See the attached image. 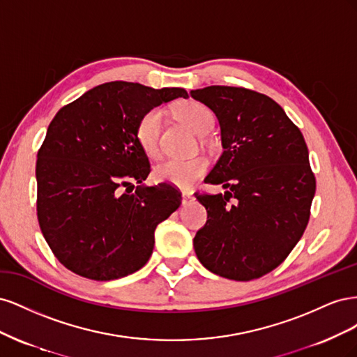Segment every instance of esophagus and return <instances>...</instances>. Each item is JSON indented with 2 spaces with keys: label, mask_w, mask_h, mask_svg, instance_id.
<instances>
[{
  "label": "esophagus",
  "mask_w": 357,
  "mask_h": 357,
  "mask_svg": "<svg viewBox=\"0 0 357 357\" xmlns=\"http://www.w3.org/2000/svg\"><path fill=\"white\" fill-rule=\"evenodd\" d=\"M192 199H193V197L190 195V193H186V192L181 193V204L183 205H188Z\"/></svg>",
  "instance_id": "esophagus-1"
}]
</instances>
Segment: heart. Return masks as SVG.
<instances>
[{
	"instance_id": "heart-1",
	"label": "heart",
	"mask_w": 357,
	"mask_h": 357,
	"mask_svg": "<svg viewBox=\"0 0 357 357\" xmlns=\"http://www.w3.org/2000/svg\"><path fill=\"white\" fill-rule=\"evenodd\" d=\"M177 117L198 135L207 134L213 128L214 116L208 107L198 101H186L176 109ZM164 112L160 109H152L144 113L135 126L137 142L150 158H156L159 153V134ZM208 168L205 158L197 156L189 159H168L155 167L153 176L158 181L169 183L181 189H189L193 183L199 180Z\"/></svg>"
}]
</instances>
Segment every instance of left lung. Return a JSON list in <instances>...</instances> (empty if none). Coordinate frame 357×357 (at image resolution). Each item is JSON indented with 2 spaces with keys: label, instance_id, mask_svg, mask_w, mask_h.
Returning a JSON list of instances; mask_svg holds the SVG:
<instances>
[{
  "label": "left lung",
  "instance_id": "obj_1",
  "mask_svg": "<svg viewBox=\"0 0 357 357\" xmlns=\"http://www.w3.org/2000/svg\"><path fill=\"white\" fill-rule=\"evenodd\" d=\"M220 125L223 153L205 178L225 193L197 195L207 223L193 247L220 277L248 282L282 264L304 234L316 193L299 128L269 96L232 86L190 91Z\"/></svg>",
  "mask_w": 357,
  "mask_h": 357
}]
</instances>
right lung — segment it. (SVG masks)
Returning <instances> with one entry per match:
<instances>
[{
  "label": "right lung",
  "instance_id": "add662e5",
  "mask_svg": "<svg viewBox=\"0 0 357 357\" xmlns=\"http://www.w3.org/2000/svg\"><path fill=\"white\" fill-rule=\"evenodd\" d=\"M176 98L188 92L110 82L53 117L37 155V215L53 255L70 271L107 282L138 271L152 256L156 226L181 197L167 183H143L150 164L135 126Z\"/></svg>",
  "mask_w": 357,
  "mask_h": 357
}]
</instances>
